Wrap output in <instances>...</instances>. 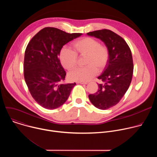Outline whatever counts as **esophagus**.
<instances>
[{
  "label": "esophagus",
  "mask_w": 157,
  "mask_h": 157,
  "mask_svg": "<svg viewBox=\"0 0 157 157\" xmlns=\"http://www.w3.org/2000/svg\"><path fill=\"white\" fill-rule=\"evenodd\" d=\"M78 84H87V82H85V81H77Z\"/></svg>",
  "instance_id": "obj_1"
}]
</instances>
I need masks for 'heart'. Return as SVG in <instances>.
Returning a JSON list of instances; mask_svg holds the SVG:
<instances>
[{"instance_id": "b5f03b06", "label": "heart", "mask_w": 157, "mask_h": 157, "mask_svg": "<svg viewBox=\"0 0 157 157\" xmlns=\"http://www.w3.org/2000/svg\"><path fill=\"white\" fill-rule=\"evenodd\" d=\"M73 50L63 48L59 55L60 62L67 70L74 69L78 64V56L83 57L84 65L69 74L73 81H87L92 79L98 70L101 71L106 66L109 58V49L104 44L91 37H82L75 40L71 43Z\"/></svg>"}]
</instances>
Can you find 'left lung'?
I'll return each instance as SVG.
<instances>
[{
  "mask_svg": "<svg viewBox=\"0 0 157 157\" xmlns=\"http://www.w3.org/2000/svg\"><path fill=\"white\" fill-rule=\"evenodd\" d=\"M101 40L109 49V58L104 71L98 76V91L89 95L97 108L105 110L119 102L129 87L133 71L131 50L119 35L107 29L87 33Z\"/></svg>",
  "mask_w": 157,
  "mask_h": 157,
  "instance_id": "1",
  "label": "left lung"
}]
</instances>
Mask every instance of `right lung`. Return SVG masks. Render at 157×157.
Listing matches in <instances>:
<instances>
[{
	"label": "right lung",
	"mask_w": 157,
	"mask_h": 157,
	"mask_svg": "<svg viewBox=\"0 0 157 157\" xmlns=\"http://www.w3.org/2000/svg\"><path fill=\"white\" fill-rule=\"evenodd\" d=\"M81 35L45 27L29 41L25 52L24 78L32 96L41 107L56 109L70 96L76 83L64 82L66 73L58 56L63 45Z\"/></svg>",
	"instance_id": "obj_1"
}]
</instances>
